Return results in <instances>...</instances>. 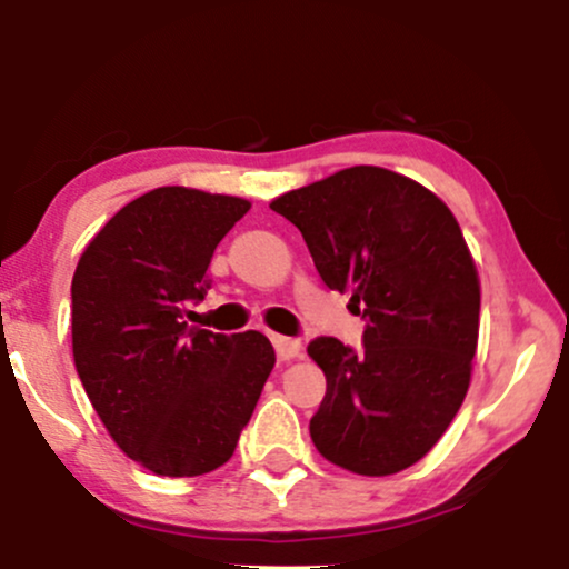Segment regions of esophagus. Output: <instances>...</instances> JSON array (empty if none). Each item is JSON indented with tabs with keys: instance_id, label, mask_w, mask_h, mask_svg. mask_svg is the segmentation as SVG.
Wrapping results in <instances>:
<instances>
[{
	"instance_id": "obj_1",
	"label": "esophagus",
	"mask_w": 569,
	"mask_h": 569,
	"mask_svg": "<svg viewBox=\"0 0 569 569\" xmlns=\"http://www.w3.org/2000/svg\"><path fill=\"white\" fill-rule=\"evenodd\" d=\"M272 345H276L278 361H291V358L302 356V342H299V339L272 335Z\"/></svg>"
}]
</instances>
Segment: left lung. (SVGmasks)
I'll return each mask as SVG.
<instances>
[{
	"label": "left lung",
	"instance_id": "8db88e82",
	"mask_svg": "<svg viewBox=\"0 0 569 569\" xmlns=\"http://www.w3.org/2000/svg\"><path fill=\"white\" fill-rule=\"evenodd\" d=\"M270 208L302 232L318 276L363 302V348L307 345L326 375L310 436L326 460L390 476L422 460L471 385L481 289L460 224L407 176L345 168Z\"/></svg>",
	"mask_w": 569,
	"mask_h": 569
}]
</instances>
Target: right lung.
I'll list each match as a JSON object with an SVG mask.
<instances>
[{
    "instance_id": "obj_1",
    "label": "right lung",
    "mask_w": 569,
    "mask_h": 569,
    "mask_svg": "<svg viewBox=\"0 0 569 569\" xmlns=\"http://www.w3.org/2000/svg\"><path fill=\"white\" fill-rule=\"evenodd\" d=\"M251 202L158 187L114 213L71 278V350L117 447L158 476L217 471L238 447L276 350L259 331L184 321L219 240Z\"/></svg>"
}]
</instances>
